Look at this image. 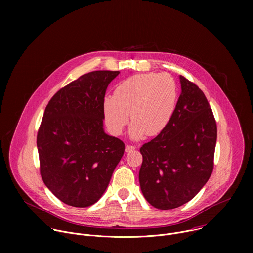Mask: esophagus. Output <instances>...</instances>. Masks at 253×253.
<instances>
[{"mask_svg": "<svg viewBox=\"0 0 253 253\" xmlns=\"http://www.w3.org/2000/svg\"><path fill=\"white\" fill-rule=\"evenodd\" d=\"M135 146H133V145H128V144H127V145L125 146V151L126 152H131V151H133V150H135Z\"/></svg>", "mask_w": 253, "mask_h": 253, "instance_id": "1", "label": "esophagus"}]
</instances>
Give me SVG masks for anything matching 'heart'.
<instances>
[{
  "label": "heart",
  "instance_id": "b5f03b06",
  "mask_svg": "<svg viewBox=\"0 0 253 253\" xmlns=\"http://www.w3.org/2000/svg\"><path fill=\"white\" fill-rule=\"evenodd\" d=\"M177 103V87L168 74L143 73L117 85L113 96L104 99L105 123L114 135H120L129 121V134L139 140L155 136L169 123Z\"/></svg>",
  "mask_w": 253,
  "mask_h": 253
}]
</instances>
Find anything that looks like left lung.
<instances>
[{"mask_svg": "<svg viewBox=\"0 0 253 253\" xmlns=\"http://www.w3.org/2000/svg\"><path fill=\"white\" fill-rule=\"evenodd\" d=\"M181 94L167 126L143 144L141 191L155 208L173 209L190 201L213 170L217 126L204 93L180 75Z\"/></svg>", "mask_w": 253, "mask_h": 253, "instance_id": "8db88e82", "label": "left lung"}]
</instances>
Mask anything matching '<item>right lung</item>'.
I'll use <instances>...</instances> for the list:
<instances>
[{"mask_svg":"<svg viewBox=\"0 0 253 253\" xmlns=\"http://www.w3.org/2000/svg\"><path fill=\"white\" fill-rule=\"evenodd\" d=\"M119 71H93L60 89L49 101L37 135L40 173L62 202L96 203L110 182L125 144L103 129L108 85Z\"/></svg>","mask_w":253,"mask_h":253,"instance_id":"add662e5","label":"right lung"}]
</instances>
